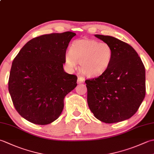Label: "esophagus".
Returning <instances> with one entry per match:
<instances>
[{
	"label": "esophagus",
	"instance_id": "esophagus-1",
	"mask_svg": "<svg viewBox=\"0 0 154 154\" xmlns=\"http://www.w3.org/2000/svg\"><path fill=\"white\" fill-rule=\"evenodd\" d=\"M83 82H84V79H83V77H79V78H78V79H77V83L78 84H81V83H82Z\"/></svg>",
	"mask_w": 154,
	"mask_h": 154
}]
</instances>
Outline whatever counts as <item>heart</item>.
<instances>
[{
	"label": "heart",
	"instance_id": "b5f03b06",
	"mask_svg": "<svg viewBox=\"0 0 154 154\" xmlns=\"http://www.w3.org/2000/svg\"><path fill=\"white\" fill-rule=\"evenodd\" d=\"M112 60V49L106 42L92 39H79L72 43L65 55L69 67L74 68L80 63V70L87 77H97L105 73Z\"/></svg>",
	"mask_w": 154,
	"mask_h": 154
}]
</instances>
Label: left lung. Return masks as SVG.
<instances>
[{"mask_svg": "<svg viewBox=\"0 0 154 154\" xmlns=\"http://www.w3.org/2000/svg\"><path fill=\"white\" fill-rule=\"evenodd\" d=\"M94 36L110 45L112 60L105 73L85 81L88 105L98 120L121 122L131 118L144 99V65L131 45L110 35Z\"/></svg>", "mask_w": 154, "mask_h": 154, "instance_id": "obj_1", "label": "left lung"}]
</instances>
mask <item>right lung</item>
Returning <instances> with one entry per match:
<instances>
[{
    "label": "right lung",
    "mask_w": 154,
    "mask_h": 154,
    "mask_svg": "<svg viewBox=\"0 0 154 154\" xmlns=\"http://www.w3.org/2000/svg\"><path fill=\"white\" fill-rule=\"evenodd\" d=\"M72 32L42 35L28 42L13 60L8 91L16 110L29 122L45 125L57 120L65 97L77 77L63 69Z\"/></svg>",
    "instance_id": "add662e5"
}]
</instances>
